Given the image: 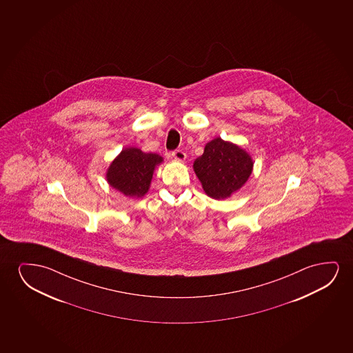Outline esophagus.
Instances as JSON below:
<instances>
[{
    "mask_svg": "<svg viewBox=\"0 0 353 353\" xmlns=\"http://www.w3.org/2000/svg\"><path fill=\"white\" fill-rule=\"evenodd\" d=\"M172 157H174V159L179 160V161H184L185 160V153H184L182 150H176L172 152Z\"/></svg>",
    "mask_w": 353,
    "mask_h": 353,
    "instance_id": "obj_1",
    "label": "esophagus"
}]
</instances>
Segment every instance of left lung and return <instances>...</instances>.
I'll return each mask as SVG.
<instances>
[{"instance_id": "obj_1", "label": "left lung", "mask_w": 353, "mask_h": 353, "mask_svg": "<svg viewBox=\"0 0 353 353\" xmlns=\"http://www.w3.org/2000/svg\"><path fill=\"white\" fill-rule=\"evenodd\" d=\"M251 157L222 139L208 142L203 154L194 161V171L205 193L213 199L229 198L246 183L252 172Z\"/></svg>"}]
</instances>
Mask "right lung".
<instances>
[{
  "mask_svg": "<svg viewBox=\"0 0 353 353\" xmlns=\"http://www.w3.org/2000/svg\"><path fill=\"white\" fill-rule=\"evenodd\" d=\"M163 161L160 155L125 148L113 160L107 171V181L126 196H143L150 188L153 171Z\"/></svg>",
  "mask_w": 353,
  "mask_h": 353,
  "instance_id": "add662e5",
  "label": "right lung"
}]
</instances>
